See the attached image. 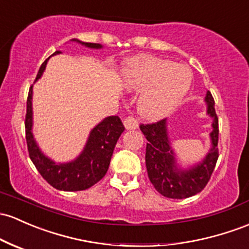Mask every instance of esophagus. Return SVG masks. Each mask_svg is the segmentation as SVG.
Listing matches in <instances>:
<instances>
[{
	"mask_svg": "<svg viewBox=\"0 0 249 249\" xmlns=\"http://www.w3.org/2000/svg\"><path fill=\"white\" fill-rule=\"evenodd\" d=\"M124 126L126 127L127 130H133V129H137L138 127V122L135 117L129 116L124 119Z\"/></svg>",
	"mask_w": 249,
	"mask_h": 249,
	"instance_id": "obj_1",
	"label": "esophagus"
}]
</instances>
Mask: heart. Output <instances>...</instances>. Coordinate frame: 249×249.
<instances>
[{
	"instance_id": "b5f03b06",
	"label": "heart",
	"mask_w": 249,
	"mask_h": 249,
	"mask_svg": "<svg viewBox=\"0 0 249 249\" xmlns=\"http://www.w3.org/2000/svg\"><path fill=\"white\" fill-rule=\"evenodd\" d=\"M123 79L129 91L142 92L138 112L146 119H160L187 94L191 73L187 67L154 55H137L123 65Z\"/></svg>"
}]
</instances>
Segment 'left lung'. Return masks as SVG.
Segmentation results:
<instances>
[{
    "mask_svg": "<svg viewBox=\"0 0 249 249\" xmlns=\"http://www.w3.org/2000/svg\"><path fill=\"white\" fill-rule=\"evenodd\" d=\"M207 113L213 118L210 133L212 149L203 162L189 170H179L176 165L170 141L166 133V119L151 124H141V131L145 136V164L150 182L155 189L169 198H187L204 189L209 182L218 158V118L215 112V102L210 92L206 95Z\"/></svg>",
    "mask_w": 249,
    "mask_h": 249,
    "instance_id": "1",
    "label": "left lung"
}]
</instances>
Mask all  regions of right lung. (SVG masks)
<instances>
[{"mask_svg": "<svg viewBox=\"0 0 249 249\" xmlns=\"http://www.w3.org/2000/svg\"><path fill=\"white\" fill-rule=\"evenodd\" d=\"M74 41H78V42L83 43L89 48H102V45H99V43L81 42L79 40ZM59 53H61V52L56 51L52 55H55ZM48 59H46L42 62L35 80H37L45 71ZM32 95L33 85L29 89L28 98H27V113L26 119H24L26 141L29 157H31L32 162L34 163L35 168L37 169L41 176L53 188L64 191L86 190L97 182H99L107 173L114 146H116L117 141H118L123 131L125 130L119 117H107L103 122H100L91 131L84 151L76 160L73 162L65 163V164H56L40 151L39 146L36 145L34 137H33Z\"/></svg>", "mask_w": 249, "mask_h": 249, "instance_id": "add662e5", "label": "right lung"}]
</instances>
